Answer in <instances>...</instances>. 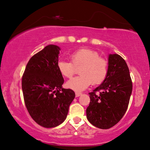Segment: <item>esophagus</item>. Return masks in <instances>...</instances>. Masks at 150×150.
Here are the masks:
<instances>
[{
	"instance_id": "obj_1",
	"label": "esophagus",
	"mask_w": 150,
	"mask_h": 150,
	"mask_svg": "<svg viewBox=\"0 0 150 150\" xmlns=\"http://www.w3.org/2000/svg\"><path fill=\"white\" fill-rule=\"evenodd\" d=\"M81 94H82V93H80V92H76V93H75V96L79 97Z\"/></svg>"
}]
</instances>
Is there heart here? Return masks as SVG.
I'll list each match as a JSON object with an SVG mask.
<instances>
[{
	"instance_id": "1",
	"label": "heart",
	"mask_w": 150,
	"mask_h": 150,
	"mask_svg": "<svg viewBox=\"0 0 150 150\" xmlns=\"http://www.w3.org/2000/svg\"><path fill=\"white\" fill-rule=\"evenodd\" d=\"M70 61L61 60L57 67L63 76L71 78L79 69L80 75L66 82V86L76 91L84 90L92 84H100L104 81L108 72L107 60L100 57L97 52L89 49H80L70 55Z\"/></svg>"
}]
</instances>
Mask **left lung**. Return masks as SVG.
I'll return each instance as SVG.
<instances>
[{
	"label": "left lung",
	"mask_w": 150,
	"mask_h": 150,
	"mask_svg": "<svg viewBox=\"0 0 150 150\" xmlns=\"http://www.w3.org/2000/svg\"><path fill=\"white\" fill-rule=\"evenodd\" d=\"M132 88L125 60L117 54H110L107 76L100 86L89 93L90 103L86 110L88 121L101 129L114 127L126 113Z\"/></svg>",
	"instance_id": "8db88e82"
}]
</instances>
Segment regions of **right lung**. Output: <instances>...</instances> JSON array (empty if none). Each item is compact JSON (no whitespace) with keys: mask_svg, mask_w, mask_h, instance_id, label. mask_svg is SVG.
Returning <instances> with one entry per match:
<instances>
[{"mask_svg":"<svg viewBox=\"0 0 150 150\" xmlns=\"http://www.w3.org/2000/svg\"><path fill=\"white\" fill-rule=\"evenodd\" d=\"M60 48L50 45L30 59L21 79L23 100L32 119L41 127H57L66 120L75 96L64 89L57 67Z\"/></svg>","mask_w":150,"mask_h":150,"instance_id":"add662e5","label":"right lung"}]
</instances>
